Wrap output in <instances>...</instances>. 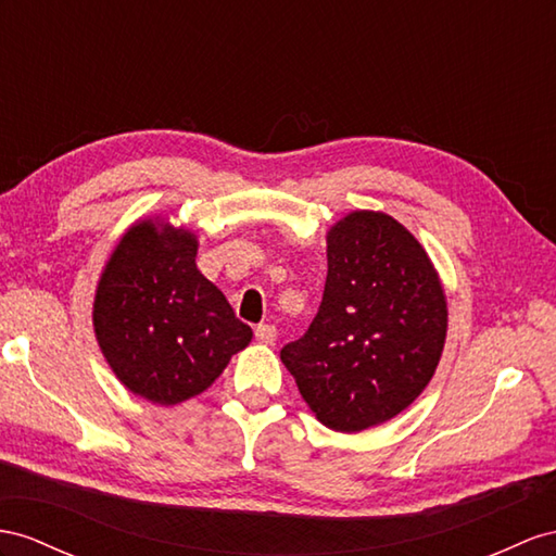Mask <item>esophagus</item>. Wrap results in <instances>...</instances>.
I'll return each instance as SVG.
<instances>
[{
  "mask_svg": "<svg viewBox=\"0 0 556 556\" xmlns=\"http://www.w3.org/2000/svg\"><path fill=\"white\" fill-rule=\"evenodd\" d=\"M255 338H258V343L263 345H273L277 338V329L273 324H258L255 326Z\"/></svg>",
  "mask_w": 556,
  "mask_h": 556,
  "instance_id": "1",
  "label": "esophagus"
}]
</instances>
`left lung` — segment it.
Instances as JSON below:
<instances>
[{
  "instance_id": "1",
  "label": "left lung",
  "mask_w": 556,
  "mask_h": 556,
  "mask_svg": "<svg viewBox=\"0 0 556 556\" xmlns=\"http://www.w3.org/2000/svg\"><path fill=\"white\" fill-rule=\"evenodd\" d=\"M326 261L317 317L281 362L326 427L362 432L402 414L432 380L446 295L418 239L386 213L336 223Z\"/></svg>"
}]
</instances>
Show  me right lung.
<instances>
[{"mask_svg": "<svg viewBox=\"0 0 556 556\" xmlns=\"http://www.w3.org/2000/svg\"><path fill=\"white\" fill-rule=\"evenodd\" d=\"M194 258L190 230L142 220L122 237L98 281V345L124 386L152 404L174 406L204 392L251 343V326Z\"/></svg>", "mask_w": 556, "mask_h": 556, "instance_id": "1", "label": "right lung"}]
</instances>
